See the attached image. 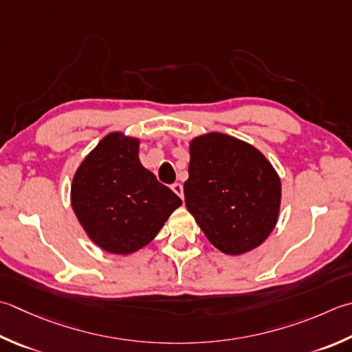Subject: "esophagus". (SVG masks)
<instances>
[{
	"label": "esophagus",
	"instance_id": "obj_1",
	"mask_svg": "<svg viewBox=\"0 0 352 352\" xmlns=\"http://www.w3.org/2000/svg\"><path fill=\"white\" fill-rule=\"evenodd\" d=\"M170 188H172V190H174L178 197L183 199V186L180 183H174V184L170 186Z\"/></svg>",
	"mask_w": 352,
	"mask_h": 352
}]
</instances>
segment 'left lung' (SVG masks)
I'll return each mask as SVG.
<instances>
[{"mask_svg":"<svg viewBox=\"0 0 352 352\" xmlns=\"http://www.w3.org/2000/svg\"><path fill=\"white\" fill-rule=\"evenodd\" d=\"M184 201L218 250L243 254L263 244L276 226L280 180L252 144L212 133L190 142Z\"/></svg>","mask_w":352,"mask_h":352,"instance_id":"obj_1","label":"left lung"}]
</instances>
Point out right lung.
Listing matches in <instances>:
<instances>
[{"label":"right lung","instance_id":"1","mask_svg":"<svg viewBox=\"0 0 352 352\" xmlns=\"http://www.w3.org/2000/svg\"><path fill=\"white\" fill-rule=\"evenodd\" d=\"M182 204L139 160V140L107 135L88 154L72 184V206L88 236L109 253L149 244Z\"/></svg>","mask_w":352,"mask_h":352}]
</instances>
